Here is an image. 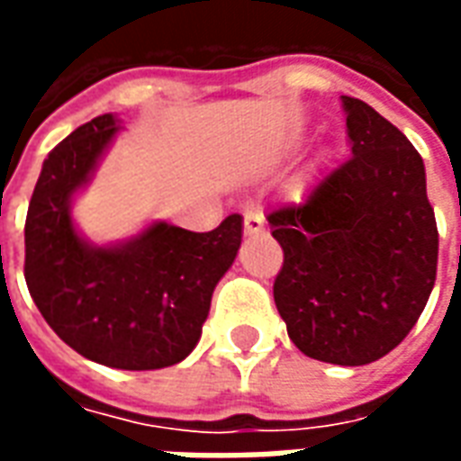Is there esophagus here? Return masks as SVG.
Masks as SVG:
<instances>
[{
	"label": "esophagus",
	"instance_id": "1",
	"mask_svg": "<svg viewBox=\"0 0 461 461\" xmlns=\"http://www.w3.org/2000/svg\"><path fill=\"white\" fill-rule=\"evenodd\" d=\"M264 231H267V221H264L259 212H247L244 214V234L247 237H259Z\"/></svg>",
	"mask_w": 461,
	"mask_h": 461
}]
</instances>
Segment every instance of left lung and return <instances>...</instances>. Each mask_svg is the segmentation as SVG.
<instances>
[{
  "mask_svg": "<svg viewBox=\"0 0 461 461\" xmlns=\"http://www.w3.org/2000/svg\"><path fill=\"white\" fill-rule=\"evenodd\" d=\"M350 160L299 207L267 217L284 249L274 301L303 356L367 366L425 311L437 276V221L425 162L395 125L343 95Z\"/></svg>",
  "mask_w": 461,
  "mask_h": 461,
  "instance_id": "1",
  "label": "left lung"
}]
</instances>
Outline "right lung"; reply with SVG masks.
<instances>
[{
  "label": "right lung",
  "instance_id": "add662e5",
  "mask_svg": "<svg viewBox=\"0 0 461 461\" xmlns=\"http://www.w3.org/2000/svg\"><path fill=\"white\" fill-rule=\"evenodd\" d=\"M121 131L118 115H98L49 152L26 212L24 276L36 309L76 353L118 370H158L197 346L214 286L241 247V217L202 234L155 220L128 240H88L74 200Z\"/></svg>",
  "mask_w": 461,
  "mask_h": 461
}]
</instances>
